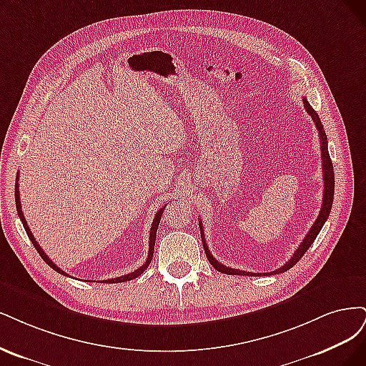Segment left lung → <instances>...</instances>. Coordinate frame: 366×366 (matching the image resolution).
I'll return each instance as SVG.
<instances>
[{
  "label": "left lung",
  "mask_w": 366,
  "mask_h": 366,
  "mask_svg": "<svg viewBox=\"0 0 366 366\" xmlns=\"http://www.w3.org/2000/svg\"><path fill=\"white\" fill-rule=\"evenodd\" d=\"M302 103H304V108L305 111L309 112V115L312 117V120L315 122L316 124V129L317 132H320V139H321V152H322V170H324V197H322V207H321V211H320V216H317V219L315 220L313 227L310 228L309 234L305 235L304 240L301 242L300 247L297 251H295V254L290 257V260L285 264L281 266L280 269H275L272 270V272H267V274H263V275H275V274H282L286 272V270H289L290 267H293L295 264H297L301 257L307 252L309 247L312 246V243L315 242V239L317 237V234H320V231L322 229L325 220L328 219L330 216V211H332V205H333V196H335V172H333V162L332 159H330V153H328V146H327V135H325V131H324V126L320 120V115H317L315 112V109L310 106V103L307 102V99H302ZM200 235H202V243H204V249H205V254H207V258L208 262L213 264V267L216 270H219V272L222 274H229V275H262V274H252V272H243V270H239V269H232V267H227L225 264L219 263L216 258L211 255L208 246L205 243V235H204V229H202V222H200Z\"/></svg>",
  "instance_id": "left-lung-1"
}]
</instances>
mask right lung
Returning <instances> with one entry per match:
<instances>
[{
  "mask_svg": "<svg viewBox=\"0 0 366 366\" xmlns=\"http://www.w3.org/2000/svg\"><path fill=\"white\" fill-rule=\"evenodd\" d=\"M18 179H19V178L16 176V184H15V202H16V211H18V216H19V219H21V222H22V227H24V229H26V232H27V235H29V239L31 240V243H33V246H34V249H36V251L39 252V255L42 257V260H44L46 264H49L51 269H54L56 272L69 277L68 274H65V272H64V270H62L61 267H57V266L50 260V257L46 255V254L42 251V247L39 246V243L36 242V239L33 237V234H31V231H30V228H29V225H27V222H26L24 213H22V208H21V200H19V184H18ZM164 208H166V207H164ZM164 208H161V209L158 211L157 216H155V220H153V223H152L150 235H149V255H147V260H146V263H144L143 266H141V267H138L137 270H134V272H131V274L122 275V277H117V278H111V280H103V282H124V281H131V280H134V278L139 277V275L143 274L144 270L149 267V264H150V262H152V257H153V249H155L157 229H158V225H159L161 216H162V213H164Z\"/></svg>",
  "mask_w": 366,
  "mask_h": 366,
  "instance_id": "obj_1",
  "label": "right lung"
}]
</instances>
